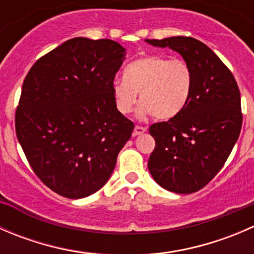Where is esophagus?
<instances>
[{"mask_svg": "<svg viewBox=\"0 0 254 254\" xmlns=\"http://www.w3.org/2000/svg\"><path fill=\"white\" fill-rule=\"evenodd\" d=\"M147 131V127H139V125H136V127H134V135L136 136V135H141L143 132Z\"/></svg>", "mask_w": 254, "mask_h": 254, "instance_id": "obj_1", "label": "esophagus"}]
</instances>
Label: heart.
<instances>
[{
  "instance_id": "heart-1",
  "label": "heart",
  "mask_w": 254,
  "mask_h": 254,
  "mask_svg": "<svg viewBox=\"0 0 254 254\" xmlns=\"http://www.w3.org/2000/svg\"><path fill=\"white\" fill-rule=\"evenodd\" d=\"M193 89V71L183 60L161 55H147L130 63L123 79L113 83L114 103L120 114H129L137 102L139 118L152 114L166 120L184 109Z\"/></svg>"
}]
</instances>
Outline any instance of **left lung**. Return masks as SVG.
<instances>
[{
	"instance_id": "1",
	"label": "left lung",
	"mask_w": 254,
	"mask_h": 254,
	"mask_svg": "<svg viewBox=\"0 0 254 254\" xmlns=\"http://www.w3.org/2000/svg\"><path fill=\"white\" fill-rule=\"evenodd\" d=\"M146 43L177 51L193 71V89L183 111L150 127L156 146L148 158V171L167 190L194 193L217 175L240 136V89L219 56L194 38Z\"/></svg>"
}]
</instances>
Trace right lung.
<instances>
[{
  "label": "right lung",
  "instance_id": "1",
  "mask_svg": "<svg viewBox=\"0 0 254 254\" xmlns=\"http://www.w3.org/2000/svg\"><path fill=\"white\" fill-rule=\"evenodd\" d=\"M127 51L111 39L72 38L40 58L23 82L16 132L35 175L68 199L111 178L134 123L118 112L115 73Z\"/></svg>",
  "mask_w": 254,
  "mask_h": 254
}]
</instances>
